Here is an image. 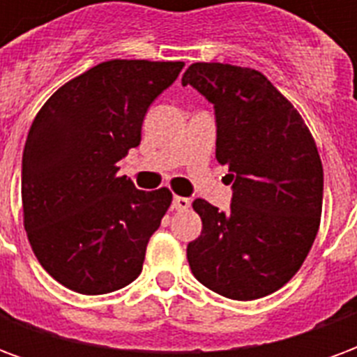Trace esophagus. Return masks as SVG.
Masks as SVG:
<instances>
[{"mask_svg":"<svg viewBox=\"0 0 357 357\" xmlns=\"http://www.w3.org/2000/svg\"><path fill=\"white\" fill-rule=\"evenodd\" d=\"M191 206V201L185 199V197H174V201H172V208L174 210H187Z\"/></svg>","mask_w":357,"mask_h":357,"instance_id":"esophagus-1","label":"esophagus"}]
</instances>
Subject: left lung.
<instances>
[{
  "mask_svg": "<svg viewBox=\"0 0 357 357\" xmlns=\"http://www.w3.org/2000/svg\"><path fill=\"white\" fill-rule=\"evenodd\" d=\"M214 105L216 158L229 166L231 206L197 199L193 275L231 300L268 296L291 281L319 229L323 166L304 120L258 70L195 63L181 78Z\"/></svg>",
  "mask_w": 357,
  "mask_h": 357,
  "instance_id": "8db88e82",
  "label": "left lung"
}]
</instances>
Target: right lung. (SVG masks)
I'll use <instances>...</instances> for the list:
<instances>
[{"mask_svg": "<svg viewBox=\"0 0 357 357\" xmlns=\"http://www.w3.org/2000/svg\"><path fill=\"white\" fill-rule=\"evenodd\" d=\"M183 63L114 59L66 82L36 114L22 153L24 229L38 262L82 294H107L143 269L172 193L135 189L116 162L141 141L151 102Z\"/></svg>", "mask_w": 357, "mask_h": 357, "instance_id": "add662e5", "label": "right lung"}]
</instances>
